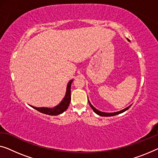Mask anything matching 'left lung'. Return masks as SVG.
<instances>
[{
  "mask_svg": "<svg viewBox=\"0 0 158 158\" xmlns=\"http://www.w3.org/2000/svg\"><path fill=\"white\" fill-rule=\"evenodd\" d=\"M128 40L130 41L128 39ZM89 105H90V106L91 107V109H93L94 111L95 112L96 114L99 115V116H116V115L120 114H121V113L126 111V110H128V109H129V108H130V107L131 106V105L129 106L128 107H127V108H126V109H124L123 110H120V111H118V112H114V113H105V112L100 111V110H97L96 109H95V108H94V107L93 106L91 105V103H90V102H89Z\"/></svg>",
  "mask_w": 158,
  "mask_h": 158,
  "instance_id": "8db88e82",
  "label": "left lung"
}]
</instances>
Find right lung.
<instances>
[{
  "instance_id": "add662e5",
  "label": "right lung",
  "mask_w": 158,
  "mask_h": 158,
  "mask_svg": "<svg viewBox=\"0 0 158 158\" xmlns=\"http://www.w3.org/2000/svg\"><path fill=\"white\" fill-rule=\"evenodd\" d=\"M73 80L69 81L67 86V91L64 98L60 102V104H58L56 106L50 109V108H45V107H35L32 106H30L35 110H38V111L42 113V114L50 115V116H56V115L62 114L63 112L65 111L69 107L70 102H71V84L72 83Z\"/></svg>"
}]
</instances>
